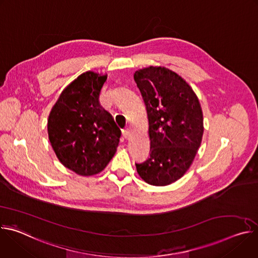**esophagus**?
Masks as SVG:
<instances>
[{"label":"esophagus","mask_w":258,"mask_h":258,"mask_svg":"<svg viewBox=\"0 0 258 258\" xmlns=\"http://www.w3.org/2000/svg\"><path fill=\"white\" fill-rule=\"evenodd\" d=\"M121 133H122V138H123V139H127V138H128L130 132H128V128H127V127H124L123 130H121Z\"/></svg>","instance_id":"1"}]
</instances>
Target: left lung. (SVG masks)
<instances>
[{
	"label": "left lung",
	"instance_id": "1",
	"mask_svg": "<svg viewBox=\"0 0 258 258\" xmlns=\"http://www.w3.org/2000/svg\"><path fill=\"white\" fill-rule=\"evenodd\" d=\"M134 80L149 121L150 158L136 163L141 178L167 186L190 168L202 142L204 126L199 99L192 87L164 66L137 70Z\"/></svg>",
	"mask_w": 258,
	"mask_h": 258
}]
</instances>
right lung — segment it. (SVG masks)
Masks as SVG:
<instances>
[{"mask_svg":"<svg viewBox=\"0 0 258 258\" xmlns=\"http://www.w3.org/2000/svg\"><path fill=\"white\" fill-rule=\"evenodd\" d=\"M107 75L86 71L60 94L48 118V135L59 161L83 176L101 172L114 156L121 132L99 103Z\"/></svg>","mask_w":258,"mask_h":258,"instance_id":"right-lung-1","label":"right lung"}]
</instances>
